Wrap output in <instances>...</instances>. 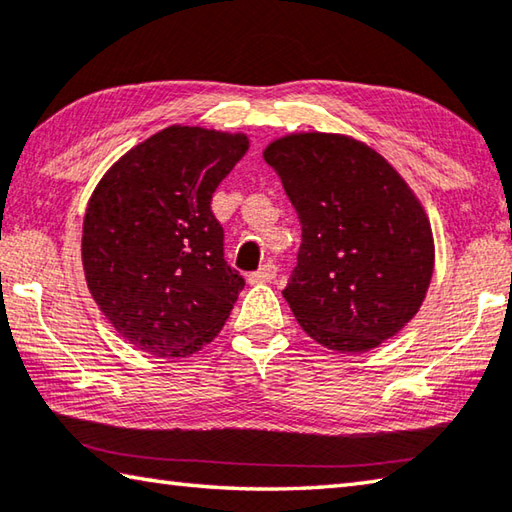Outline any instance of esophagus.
I'll return each instance as SVG.
<instances>
[{
    "mask_svg": "<svg viewBox=\"0 0 512 512\" xmlns=\"http://www.w3.org/2000/svg\"><path fill=\"white\" fill-rule=\"evenodd\" d=\"M277 275V264L275 262H266L257 268L255 273L248 275L250 284H264V282H273Z\"/></svg>",
    "mask_w": 512,
    "mask_h": 512,
    "instance_id": "1",
    "label": "esophagus"
}]
</instances>
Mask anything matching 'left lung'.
<instances>
[{"mask_svg": "<svg viewBox=\"0 0 512 512\" xmlns=\"http://www.w3.org/2000/svg\"><path fill=\"white\" fill-rule=\"evenodd\" d=\"M302 226L284 300L309 336L360 353L396 336L421 309L434 268L421 203L383 156L336 134L266 147Z\"/></svg>", "mask_w": 512, "mask_h": 512, "instance_id": "8db88e82", "label": "left lung"}]
</instances>
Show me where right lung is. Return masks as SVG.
<instances>
[{
	"instance_id": "1",
	"label": "right lung",
	"mask_w": 512,
	"mask_h": 512,
	"mask_svg": "<svg viewBox=\"0 0 512 512\" xmlns=\"http://www.w3.org/2000/svg\"><path fill=\"white\" fill-rule=\"evenodd\" d=\"M246 150L241 134L167 127L127 152L91 194L87 286L129 345L190 356L224 327L246 280L226 262L210 203Z\"/></svg>"
}]
</instances>
